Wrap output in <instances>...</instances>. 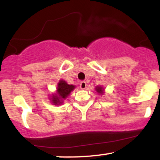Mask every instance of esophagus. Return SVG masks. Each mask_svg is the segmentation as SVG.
Instances as JSON below:
<instances>
[{
	"label": "esophagus",
	"mask_w": 160,
	"mask_h": 160,
	"mask_svg": "<svg viewBox=\"0 0 160 160\" xmlns=\"http://www.w3.org/2000/svg\"><path fill=\"white\" fill-rule=\"evenodd\" d=\"M80 89H85L86 88V82L85 81L80 82Z\"/></svg>",
	"instance_id": "1"
}]
</instances>
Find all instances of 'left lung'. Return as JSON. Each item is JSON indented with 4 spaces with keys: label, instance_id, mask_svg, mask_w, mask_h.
Returning <instances> with one entry per match:
<instances>
[{
    "label": "left lung",
    "instance_id": "8db88e82",
    "mask_svg": "<svg viewBox=\"0 0 160 160\" xmlns=\"http://www.w3.org/2000/svg\"><path fill=\"white\" fill-rule=\"evenodd\" d=\"M96 91L98 92V93H102V92H103V89H102V87H100V86H98V87H96Z\"/></svg>",
    "mask_w": 160,
    "mask_h": 160
}]
</instances>
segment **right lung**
Listing matches in <instances>:
<instances>
[{
  "mask_svg": "<svg viewBox=\"0 0 160 160\" xmlns=\"http://www.w3.org/2000/svg\"><path fill=\"white\" fill-rule=\"evenodd\" d=\"M75 88L74 85H68L64 80H60L58 83V88H57V95H52V102L54 104H60L63 99L68 97L71 92Z\"/></svg>",
  "mask_w": 160,
  "mask_h": 160,
  "instance_id": "right-lung-1",
  "label": "right lung"
}]
</instances>
